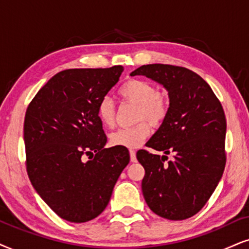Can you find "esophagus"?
Returning a JSON list of instances; mask_svg holds the SVG:
<instances>
[{
	"instance_id": "1",
	"label": "esophagus",
	"mask_w": 249,
	"mask_h": 249,
	"mask_svg": "<svg viewBox=\"0 0 249 249\" xmlns=\"http://www.w3.org/2000/svg\"><path fill=\"white\" fill-rule=\"evenodd\" d=\"M130 159L131 162H137V155H135L134 150H130Z\"/></svg>"
}]
</instances>
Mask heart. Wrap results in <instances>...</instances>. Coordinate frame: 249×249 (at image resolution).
<instances>
[{
  "mask_svg": "<svg viewBox=\"0 0 249 249\" xmlns=\"http://www.w3.org/2000/svg\"><path fill=\"white\" fill-rule=\"evenodd\" d=\"M118 95L124 101L137 105L135 121L138 124L121 128L110 134V142L114 146L138 148L150 134V125L160 126L168 117L170 100L165 93L156 90L152 83L142 79H128L118 88ZM96 115L106 127L115 125V106L109 97L97 103ZM142 120V122H140ZM147 120L148 123L144 122Z\"/></svg>",
  "mask_w": 249,
  "mask_h": 249,
  "instance_id": "b5f03b06",
  "label": "heart"
}]
</instances>
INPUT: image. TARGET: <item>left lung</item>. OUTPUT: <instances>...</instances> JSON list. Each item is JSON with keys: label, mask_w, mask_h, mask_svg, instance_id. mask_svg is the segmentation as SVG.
<instances>
[{"label": "left lung", "mask_w": 249, "mask_h": 249, "mask_svg": "<svg viewBox=\"0 0 249 249\" xmlns=\"http://www.w3.org/2000/svg\"><path fill=\"white\" fill-rule=\"evenodd\" d=\"M131 75H146L168 90V117L147 147L175 160L138 150L144 168L141 182L144 200L152 212L170 221L190 218L212 196L225 168L226 119L213 89L199 74L186 68L148 64Z\"/></svg>", "instance_id": "left-lung-1"}]
</instances>
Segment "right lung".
Returning a JSON list of instances; mask_svg holds the SVG:
<instances>
[{
	"instance_id": "obj_1",
	"label": "right lung",
	"mask_w": 249,
	"mask_h": 249,
	"mask_svg": "<svg viewBox=\"0 0 249 249\" xmlns=\"http://www.w3.org/2000/svg\"><path fill=\"white\" fill-rule=\"evenodd\" d=\"M123 70L115 65L61 71L27 107L28 178L41 199L65 221L84 223L99 216L130 162L127 148H105L107 135L96 115L97 103L118 83Z\"/></svg>"
}]
</instances>
